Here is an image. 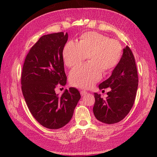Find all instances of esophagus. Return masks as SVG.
I'll list each match as a JSON object with an SVG mask.
<instances>
[{"instance_id": "esophagus-1", "label": "esophagus", "mask_w": 157, "mask_h": 157, "mask_svg": "<svg viewBox=\"0 0 157 157\" xmlns=\"http://www.w3.org/2000/svg\"><path fill=\"white\" fill-rule=\"evenodd\" d=\"M87 94V92L86 90H82V91H80V95H81L82 96H84V95H86Z\"/></svg>"}]
</instances>
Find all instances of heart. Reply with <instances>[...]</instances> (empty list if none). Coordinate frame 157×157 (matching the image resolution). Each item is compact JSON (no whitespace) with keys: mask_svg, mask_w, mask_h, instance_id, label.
Listing matches in <instances>:
<instances>
[{"mask_svg":"<svg viewBox=\"0 0 157 157\" xmlns=\"http://www.w3.org/2000/svg\"><path fill=\"white\" fill-rule=\"evenodd\" d=\"M122 48L119 42L96 32L85 33L78 42L69 41L63 50L64 63L73 67L82 63L88 56L89 62L74 68L69 73L73 86L80 88L93 86L119 63Z\"/></svg>","mask_w":157,"mask_h":157,"instance_id":"1","label":"heart"}]
</instances>
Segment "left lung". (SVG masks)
Listing matches in <instances>:
<instances>
[{
    "label": "left lung",
    "instance_id": "1",
    "mask_svg": "<svg viewBox=\"0 0 157 157\" xmlns=\"http://www.w3.org/2000/svg\"><path fill=\"white\" fill-rule=\"evenodd\" d=\"M138 86V76L134 56L126 46L119 63L110 77L99 85L100 90L110 87L104 99L94 93L93 112L98 121L112 124L120 122L129 113L134 105Z\"/></svg>",
    "mask_w": 157,
    "mask_h": 157
}]
</instances>
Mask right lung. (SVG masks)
<instances>
[{
  "label": "right lung",
  "instance_id": "right-lung-1",
  "mask_svg": "<svg viewBox=\"0 0 157 157\" xmlns=\"http://www.w3.org/2000/svg\"><path fill=\"white\" fill-rule=\"evenodd\" d=\"M68 39L63 32L41 36L27 54L23 66L21 84L31 113L49 129H59L69 123L80 98L77 89H66L61 96L55 92L65 86L63 50Z\"/></svg>",
  "mask_w": 157,
  "mask_h": 157
}]
</instances>
